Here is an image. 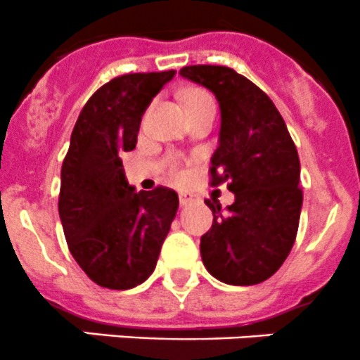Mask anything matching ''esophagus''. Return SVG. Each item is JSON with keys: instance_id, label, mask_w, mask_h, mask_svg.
I'll return each instance as SVG.
<instances>
[{"instance_id": "34e87169", "label": "esophagus", "mask_w": 360, "mask_h": 360, "mask_svg": "<svg viewBox=\"0 0 360 360\" xmlns=\"http://www.w3.org/2000/svg\"><path fill=\"white\" fill-rule=\"evenodd\" d=\"M192 199H194V198H192V194H187V192H181V194H180V205L181 206H187L188 202H192Z\"/></svg>"}]
</instances>
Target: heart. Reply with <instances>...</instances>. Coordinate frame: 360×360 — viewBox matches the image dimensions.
I'll list each match as a JSON object with an SVG mask.
<instances>
[{
    "label": "heart",
    "instance_id": "1",
    "mask_svg": "<svg viewBox=\"0 0 360 360\" xmlns=\"http://www.w3.org/2000/svg\"><path fill=\"white\" fill-rule=\"evenodd\" d=\"M181 99H184L188 113L199 112V110L202 108H215V103H213L212 96L198 87L185 89V91L181 92Z\"/></svg>",
    "mask_w": 360,
    "mask_h": 360
}]
</instances>
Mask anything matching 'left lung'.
<instances>
[{
	"mask_svg": "<svg viewBox=\"0 0 360 360\" xmlns=\"http://www.w3.org/2000/svg\"><path fill=\"white\" fill-rule=\"evenodd\" d=\"M181 77L205 85L220 105L219 147L210 185L226 181L234 202L213 213L201 236L202 264L229 285H255L278 271L296 241L302 205L300 155L282 115L262 89L233 68L195 64Z\"/></svg>",
	"mask_w": 360,
	"mask_h": 360,
	"instance_id": "obj_1",
	"label": "left lung"
}]
</instances>
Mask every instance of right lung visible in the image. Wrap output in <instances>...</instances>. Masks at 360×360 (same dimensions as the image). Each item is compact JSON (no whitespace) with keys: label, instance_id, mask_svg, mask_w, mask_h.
<instances>
[{"label":"right lung","instance_id":"obj_1","mask_svg":"<svg viewBox=\"0 0 360 360\" xmlns=\"http://www.w3.org/2000/svg\"><path fill=\"white\" fill-rule=\"evenodd\" d=\"M175 73L115 77L89 98L71 133L60 168V224L75 261L106 289H133L152 275L179 210L173 188L134 191L120 161L136 147L152 98Z\"/></svg>","mask_w":360,"mask_h":360}]
</instances>
